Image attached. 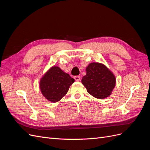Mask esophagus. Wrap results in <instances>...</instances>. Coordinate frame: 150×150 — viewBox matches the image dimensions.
<instances>
[{
    "label": "esophagus",
    "instance_id": "esophagus-1",
    "mask_svg": "<svg viewBox=\"0 0 150 150\" xmlns=\"http://www.w3.org/2000/svg\"><path fill=\"white\" fill-rule=\"evenodd\" d=\"M74 79H75V81H78L80 80V76H74Z\"/></svg>",
    "mask_w": 150,
    "mask_h": 150
}]
</instances>
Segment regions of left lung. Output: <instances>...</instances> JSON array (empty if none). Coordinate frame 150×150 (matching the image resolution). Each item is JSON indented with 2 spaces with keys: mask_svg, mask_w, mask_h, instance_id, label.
I'll return each mask as SVG.
<instances>
[{
  "mask_svg": "<svg viewBox=\"0 0 150 150\" xmlns=\"http://www.w3.org/2000/svg\"><path fill=\"white\" fill-rule=\"evenodd\" d=\"M86 74L81 80L87 91L98 99L110 96L116 85L112 72L103 64L92 62L86 67Z\"/></svg>",
  "mask_w": 150,
  "mask_h": 150,
  "instance_id": "1",
  "label": "left lung"
}]
</instances>
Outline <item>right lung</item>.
Masks as SVG:
<instances>
[{"instance_id": "obj_1", "label": "right lung", "mask_w": 150, "mask_h": 150, "mask_svg": "<svg viewBox=\"0 0 150 150\" xmlns=\"http://www.w3.org/2000/svg\"><path fill=\"white\" fill-rule=\"evenodd\" d=\"M74 82L72 78L57 66H53L46 72L40 81V88L43 96L48 101H60L67 93L70 86Z\"/></svg>"}]
</instances>
